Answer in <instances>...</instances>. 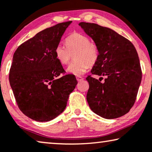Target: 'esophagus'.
<instances>
[{
    "instance_id": "obj_1",
    "label": "esophagus",
    "mask_w": 152,
    "mask_h": 152,
    "mask_svg": "<svg viewBox=\"0 0 152 152\" xmlns=\"http://www.w3.org/2000/svg\"><path fill=\"white\" fill-rule=\"evenodd\" d=\"M76 79H77V80L78 81H82L83 80V78L81 77V76H77L76 77Z\"/></svg>"
}]
</instances>
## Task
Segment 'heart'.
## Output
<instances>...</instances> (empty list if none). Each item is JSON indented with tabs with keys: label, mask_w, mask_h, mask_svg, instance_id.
<instances>
[{
	"label": "heart",
	"mask_w": 152,
	"mask_h": 152,
	"mask_svg": "<svg viewBox=\"0 0 152 152\" xmlns=\"http://www.w3.org/2000/svg\"><path fill=\"white\" fill-rule=\"evenodd\" d=\"M66 47L59 44L55 49V56L61 64L66 65L74 56L73 62L69 66L66 72L75 75H82L98 60L99 49L96 44L90 42L85 35L75 33L66 39Z\"/></svg>",
	"instance_id": "obj_1"
}]
</instances>
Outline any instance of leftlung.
Masks as SVG:
<instances>
[{
    "mask_svg": "<svg viewBox=\"0 0 152 152\" xmlns=\"http://www.w3.org/2000/svg\"><path fill=\"white\" fill-rule=\"evenodd\" d=\"M79 25L98 47L99 58L88 76L86 99L91 110L107 119L121 117L134 104L142 79L137 51L128 39L111 28L94 23Z\"/></svg>",
    "mask_w": 152,
    "mask_h": 152,
    "instance_id": "1",
    "label": "left lung"
}]
</instances>
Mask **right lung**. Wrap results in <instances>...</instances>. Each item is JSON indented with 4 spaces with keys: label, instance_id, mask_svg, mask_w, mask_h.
I'll return each instance as SVG.
<instances>
[{
    "label": "right lung",
    "instance_id": "right-lung-1",
    "mask_svg": "<svg viewBox=\"0 0 152 152\" xmlns=\"http://www.w3.org/2000/svg\"><path fill=\"white\" fill-rule=\"evenodd\" d=\"M71 23L41 31L20 45L13 56L11 88L22 113L36 121H49L60 115L77 84L73 75L60 76L64 70L54 53Z\"/></svg>",
    "mask_w": 152,
    "mask_h": 152
}]
</instances>
